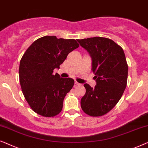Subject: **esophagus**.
Here are the masks:
<instances>
[{
  "instance_id": "34e87169",
  "label": "esophagus",
  "mask_w": 148,
  "mask_h": 148,
  "mask_svg": "<svg viewBox=\"0 0 148 148\" xmlns=\"http://www.w3.org/2000/svg\"><path fill=\"white\" fill-rule=\"evenodd\" d=\"M74 84H75V86H78V85H80V83H78V82H76V81H75Z\"/></svg>"
}]
</instances>
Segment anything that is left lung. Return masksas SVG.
<instances>
[{"instance_id":"1","label":"left lung","mask_w":148,"mask_h":148,"mask_svg":"<svg viewBox=\"0 0 148 148\" xmlns=\"http://www.w3.org/2000/svg\"><path fill=\"white\" fill-rule=\"evenodd\" d=\"M92 60V71L97 84H84L86 93L80 101L87 115H105L116 105L127 86L128 66L121 47L111 39L101 37L77 39Z\"/></svg>"}]
</instances>
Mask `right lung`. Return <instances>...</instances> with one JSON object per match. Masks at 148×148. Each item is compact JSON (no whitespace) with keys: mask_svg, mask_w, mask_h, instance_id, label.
<instances>
[{"mask_svg":"<svg viewBox=\"0 0 148 148\" xmlns=\"http://www.w3.org/2000/svg\"><path fill=\"white\" fill-rule=\"evenodd\" d=\"M78 47L75 39L47 35L35 40L23 54L18 70L20 84L26 101L36 113L51 117L61 112L64 97L74 80L53 75V71Z\"/></svg>","mask_w":148,"mask_h":148,"instance_id":"right-lung-1","label":"right lung"}]
</instances>
